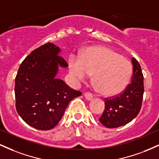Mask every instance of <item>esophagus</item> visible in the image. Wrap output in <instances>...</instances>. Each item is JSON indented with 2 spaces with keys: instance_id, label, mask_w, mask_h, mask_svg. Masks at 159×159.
I'll return each mask as SVG.
<instances>
[{
  "instance_id": "34e87169",
  "label": "esophagus",
  "mask_w": 159,
  "mask_h": 159,
  "mask_svg": "<svg viewBox=\"0 0 159 159\" xmlns=\"http://www.w3.org/2000/svg\"><path fill=\"white\" fill-rule=\"evenodd\" d=\"M84 97L86 98V99L87 100H91L93 98V94L91 93L90 92H86L84 93Z\"/></svg>"
}]
</instances>
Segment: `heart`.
Masks as SVG:
<instances>
[{
    "label": "heart",
    "instance_id": "1",
    "mask_svg": "<svg viewBox=\"0 0 159 159\" xmlns=\"http://www.w3.org/2000/svg\"><path fill=\"white\" fill-rule=\"evenodd\" d=\"M68 64L75 81H84L93 74V81L96 89L105 95L122 92L130 82L132 74L131 61L105 47L87 49L80 57L70 55Z\"/></svg>",
    "mask_w": 159,
    "mask_h": 159
}]
</instances>
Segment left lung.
I'll use <instances>...</instances> for the list:
<instances>
[{
  "mask_svg": "<svg viewBox=\"0 0 159 159\" xmlns=\"http://www.w3.org/2000/svg\"><path fill=\"white\" fill-rule=\"evenodd\" d=\"M132 62V82L120 93L105 98V108L99 121L109 129L129 123L138 116L141 108L144 92L143 75L135 58L133 57Z\"/></svg>",
  "mask_w": 159,
  "mask_h": 159,
  "instance_id": "8db88e82",
  "label": "left lung"
}]
</instances>
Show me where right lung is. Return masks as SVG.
Masks as SVG:
<instances>
[{
  "instance_id": "add662e5",
  "label": "right lung",
  "mask_w": 159,
  "mask_h": 159,
  "mask_svg": "<svg viewBox=\"0 0 159 159\" xmlns=\"http://www.w3.org/2000/svg\"><path fill=\"white\" fill-rule=\"evenodd\" d=\"M59 52L52 43L36 48L21 63L15 79L16 111L39 130L55 127L69 103L82 94L55 78L58 66H68Z\"/></svg>"
}]
</instances>
